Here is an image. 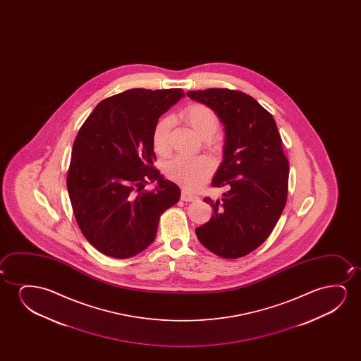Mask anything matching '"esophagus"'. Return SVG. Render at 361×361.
Listing matches in <instances>:
<instances>
[{"label": "esophagus", "mask_w": 361, "mask_h": 361, "mask_svg": "<svg viewBox=\"0 0 361 361\" xmlns=\"http://www.w3.org/2000/svg\"><path fill=\"white\" fill-rule=\"evenodd\" d=\"M181 200L185 202H193V201H198L197 196H193L191 193H188L186 190L181 191Z\"/></svg>", "instance_id": "1"}]
</instances>
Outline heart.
Returning <instances> with one entry per match:
<instances>
[{"mask_svg":"<svg viewBox=\"0 0 361 361\" xmlns=\"http://www.w3.org/2000/svg\"><path fill=\"white\" fill-rule=\"evenodd\" d=\"M181 118L193 129L200 138L204 139L207 148H219V139L214 135L219 127L217 114L204 104H192L183 111ZM173 119L169 116L159 119L153 130V148L155 153L166 157L170 153V132ZM165 175L180 183L188 191H195L207 183L214 171V163L207 157L185 158L176 157L165 165Z\"/></svg>","mask_w":361,"mask_h":361,"instance_id":"1","label":"heart"}]
</instances>
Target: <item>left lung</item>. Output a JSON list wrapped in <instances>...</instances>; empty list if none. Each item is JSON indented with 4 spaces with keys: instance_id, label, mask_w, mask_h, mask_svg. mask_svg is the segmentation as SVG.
Wrapping results in <instances>:
<instances>
[{
    "instance_id": "left-lung-1",
    "label": "left lung",
    "mask_w": 361,
    "mask_h": 361,
    "mask_svg": "<svg viewBox=\"0 0 361 361\" xmlns=\"http://www.w3.org/2000/svg\"><path fill=\"white\" fill-rule=\"evenodd\" d=\"M188 96L212 109L226 134L212 186L228 191L221 201L204 197L212 206V218L196 228V235L218 257H244L267 240L286 204L290 166L276 122L240 91L198 90Z\"/></svg>"
}]
</instances>
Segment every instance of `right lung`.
<instances>
[{"mask_svg": "<svg viewBox=\"0 0 361 361\" xmlns=\"http://www.w3.org/2000/svg\"><path fill=\"white\" fill-rule=\"evenodd\" d=\"M181 89H132L101 101L75 139L68 191L75 219L92 247L128 259L154 242L159 219L180 198L176 183L153 166L159 117ZM157 180L153 192L145 185Z\"/></svg>", "mask_w": 361, "mask_h": 361, "instance_id": "right-lung-1", "label": "right lung"}]
</instances>
